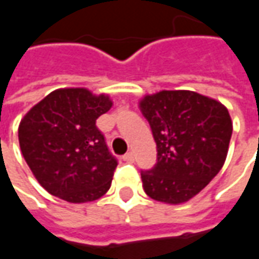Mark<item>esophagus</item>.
<instances>
[{
  "label": "esophagus",
  "mask_w": 259,
  "mask_h": 259,
  "mask_svg": "<svg viewBox=\"0 0 259 259\" xmlns=\"http://www.w3.org/2000/svg\"><path fill=\"white\" fill-rule=\"evenodd\" d=\"M123 161H126V162H135V154H133V152H127V154H124Z\"/></svg>",
  "instance_id": "34e87169"
}]
</instances>
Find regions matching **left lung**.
<instances>
[{"mask_svg":"<svg viewBox=\"0 0 259 259\" xmlns=\"http://www.w3.org/2000/svg\"><path fill=\"white\" fill-rule=\"evenodd\" d=\"M157 143V163L141 170L152 200L182 204L222 169L233 132L225 105L189 90L159 91L140 101Z\"/></svg>","mask_w":259,"mask_h":259,"instance_id":"obj_1","label":"left lung"}]
</instances>
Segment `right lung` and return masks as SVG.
<instances>
[{"instance_id":"1","label":"right lung","mask_w":259,"mask_h":259,"mask_svg":"<svg viewBox=\"0 0 259 259\" xmlns=\"http://www.w3.org/2000/svg\"><path fill=\"white\" fill-rule=\"evenodd\" d=\"M112 101L87 89H59L36 104L18 130L25 161L50 193L68 202H89L105 194L118 161L96 120Z\"/></svg>"}]
</instances>
